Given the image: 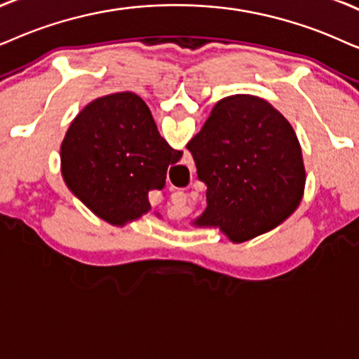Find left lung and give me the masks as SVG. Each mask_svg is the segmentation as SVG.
I'll return each mask as SVG.
<instances>
[{"label":"left lung","instance_id":"1","mask_svg":"<svg viewBox=\"0 0 359 359\" xmlns=\"http://www.w3.org/2000/svg\"><path fill=\"white\" fill-rule=\"evenodd\" d=\"M187 149L207 185V208L195 225L219 226L240 243L275 229L300 205L306 177L300 142L263 99L224 97Z\"/></svg>","mask_w":359,"mask_h":359}]
</instances>
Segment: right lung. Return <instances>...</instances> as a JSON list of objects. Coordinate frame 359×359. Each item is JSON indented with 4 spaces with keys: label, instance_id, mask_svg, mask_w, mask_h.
Segmentation results:
<instances>
[{
    "label": "right lung",
    "instance_id": "1",
    "mask_svg": "<svg viewBox=\"0 0 359 359\" xmlns=\"http://www.w3.org/2000/svg\"><path fill=\"white\" fill-rule=\"evenodd\" d=\"M182 152L158 134L147 104L134 93H116L88 104L61 144L66 185L112 225L149 212V192L165 185L167 169Z\"/></svg>",
    "mask_w": 359,
    "mask_h": 359
}]
</instances>
